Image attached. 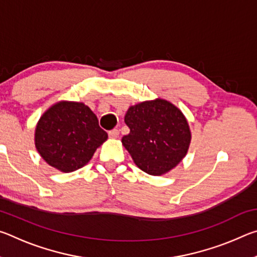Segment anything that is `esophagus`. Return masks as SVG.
Segmentation results:
<instances>
[{
    "instance_id": "34e87169",
    "label": "esophagus",
    "mask_w": 257,
    "mask_h": 257,
    "mask_svg": "<svg viewBox=\"0 0 257 257\" xmlns=\"http://www.w3.org/2000/svg\"><path fill=\"white\" fill-rule=\"evenodd\" d=\"M108 136L110 138H116L119 136V130L118 129H112L108 132Z\"/></svg>"
}]
</instances>
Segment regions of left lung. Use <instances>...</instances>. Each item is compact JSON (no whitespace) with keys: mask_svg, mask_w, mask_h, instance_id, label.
Masks as SVG:
<instances>
[{"mask_svg":"<svg viewBox=\"0 0 257 257\" xmlns=\"http://www.w3.org/2000/svg\"><path fill=\"white\" fill-rule=\"evenodd\" d=\"M130 133L122 145L135 164L152 176H161L176 167L189 149L191 134L182 112L165 99L130 106L124 115Z\"/></svg>","mask_w":257,"mask_h":257,"instance_id":"1","label":"left lung"}]
</instances>
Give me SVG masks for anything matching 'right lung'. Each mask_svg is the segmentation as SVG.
I'll return each mask as SVG.
<instances>
[{
  "instance_id": "obj_1",
  "label": "right lung",
  "mask_w": 257,
  "mask_h": 257,
  "mask_svg": "<svg viewBox=\"0 0 257 257\" xmlns=\"http://www.w3.org/2000/svg\"><path fill=\"white\" fill-rule=\"evenodd\" d=\"M107 139L97 116L84 103L62 101L52 105L35 129V146L43 159L62 172L89 162Z\"/></svg>"
}]
</instances>
